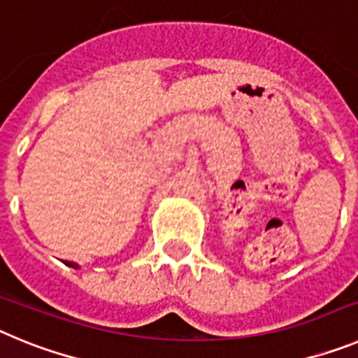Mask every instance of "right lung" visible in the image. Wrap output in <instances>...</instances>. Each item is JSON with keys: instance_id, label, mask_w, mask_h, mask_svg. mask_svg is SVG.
<instances>
[{"instance_id": "obj_1", "label": "right lung", "mask_w": 358, "mask_h": 358, "mask_svg": "<svg viewBox=\"0 0 358 358\" xmlns=\"http://www.w3.org/2000/svg\"><path fill=\"white\" fill-rule=\"evenodd\" d=\"M66 265H68V267H73V268H80V265L78 264H75V262H64Z\"/></svg>"}]
</instances>
